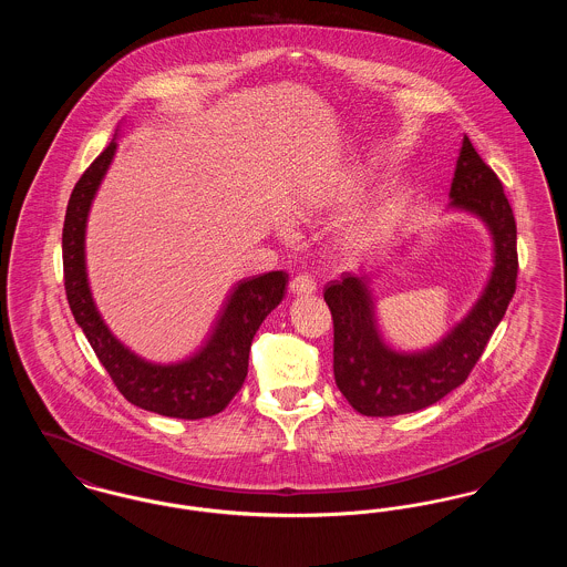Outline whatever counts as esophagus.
Here are the masks:
<instances>
[{
  "label": "esophagus",
  "instance_id": "34e87169",
  "mask_svg": "<svg viewBox=\"0 0 567 567\" xmlns=\"http://www.w3.org/2000/svg\"><path fill=\"white\" fill-rule=\"evenodd\" d=\"M289 291H291L293 296H312V293H317V285H315V280L308 278V276H297V278L291 280Z\"/></svg>",
  "mask_w": 567,
  "mask_h": 567
}]
</instances>
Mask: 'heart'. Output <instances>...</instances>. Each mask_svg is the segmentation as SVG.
<instances>
[{"label": "heart", "instance_id": "heart-1", "mask_svg": "<svg viewBox=\"0 0 567 567\" xmlns=\"http://www.w3.org/2000/svg\"><path fill=\"white\" fill-rule=\"evenodd\" d=\"M308 208H315V206H308ZM382 227H384V216L380 210L354 218L340 234L342 250H347L351 255L363 252L365 248H370L380 238Z\"/></svg>", "mask_w": 567, "mask_h": 567}]
</instances>
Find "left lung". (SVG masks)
Returning a JSON list of instances; mask_svg holds the SVG:
<instances>
[{
    "label": "left lung",
    "mask_w": 567,
    "mask_h": 567,
    "mask_svg": "<svg viewBox=\"0 0 567 567\" xmlns=\"http://www.w3.org/2000/svg\"><path fill=\"white\" fill-rule=\"evenodd\" d=\"M446 213H465L485 225L491 270L470 310L425 349L398 351L378 329L374 274H344L324 289L333 317V377L349 404L365 416L408 414L440 402L465 382L504 319L516 289V223L495 172L470 137L461 142ZM404 255V248L398 250Z\"/></svg>",
    "instance_id": "obj_1"
}]
</instances>
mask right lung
Wrapping results in <instances>:
<instances>
[{"mask_svg":"<svg viewBox=\"0 0 567 567\" xmlns=\"http://www.w3.org/2000/svg\"><path fill=\"white\" fill-rule=\"evenodd\" d=\"M116 137L118 130L109 148L82 174L65 213L63 276L74 321L127 402L172 419L195 421L213 416L243 389L252 338L282 301L289 276L268 271L240 280L227 297L206 344L187 359L157 363L123 344L104 321L86 271V223L93 199L114 162Z\"/></svg>","mask_w":567,"mask_h":567,"instance_id":"right-lung-1","label":"right lung"}]
</instances>
